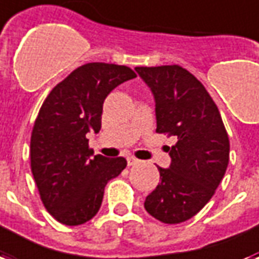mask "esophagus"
I'll return each mask as SVG.
<instances>
[{"mask_svg":"<svg viewBox=\"0 0 259 259\" xmlns=\"http://www.w3.org/2000/svg\"><path fill=\"white\" fill-rule=\"evenodd\" d=\"M138 160L136 159V157H133V156H129L127 157V165H134V164H137Z\"/></svg>","mask_w":259,"mask_h":259,"instance_id":"esophagus-1","label":"esophagus"}]
</instances>
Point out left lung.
I'll use <instances>...</instances> for the list:
<instances>
[{
    "label": "left lung",
    "mask_w": 259,
    "mask_h": 259,
    "mask_svg": "<svg viewBox=\"0 0 259 259\" xmlns=\"http://www.w3.org/2000/svg\"><path fill=\"white\" fill-rule=\"evenodd\" d=\"M155 99L156 132L175 136L171 164L144 202L159 222L178 224L208 204L230 161V140L205 87L179 65L136 68Z\"/></svg>",
    "instance_id": "1"
}]
</instances>
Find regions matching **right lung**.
Instances as JSON below:
<instances>
[{
  "mask_svg": "<svg viewBox=\"0 0 259 259\" xmlns=\"http://www.w3.org/2000/svg\"><path fill=\"white\" fill-rule=\"evenodd\" d=\"M136 73L127 66L91 62L53 88L31 136V169L47 212L65 226H80L99 212L104 187L126 167L123 157L91 156L88 133L102 127L108 94Z\"/></svg>",
  "mask_w": 259,
  "mask_h": 259,
  "instance_id": "right-lung-1",
  "label": "right lung"
}]
</instances>
